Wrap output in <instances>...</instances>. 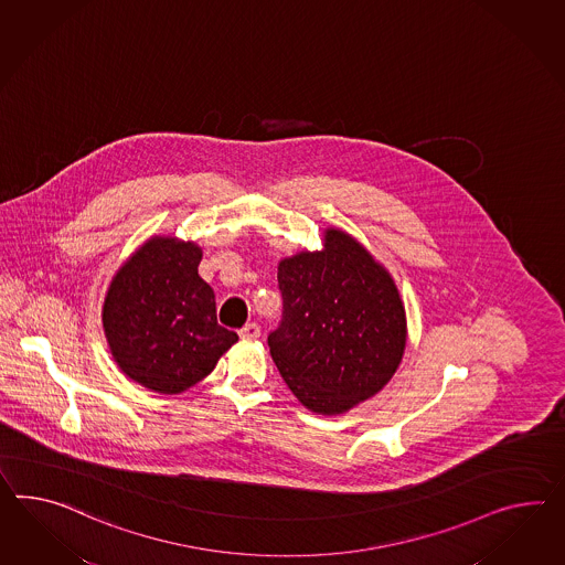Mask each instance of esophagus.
<instances>
[{
  "label": "esophagus",
  "instance_id": "1",
  "mask_svg": "<svg viewBox=\"0 0 565 565\" xmlns=\"http://www.w3.org/2000/svg\"><path fill=\"white\" fill-rule=\"evenodd\" d=\"M242 340H256L260 338V326L258 323H246L242 330H239Z\"/></svg>",
  "mask_w": 565,
  "mask_h": 565
}]
</instances>
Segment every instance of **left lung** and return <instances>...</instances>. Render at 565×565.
Listing matches in <instances>:
<instances>
[{
	"mask_svg": "<svg viewBox=\"0 0 565 565\" xmlns=\"http://www.w3.org/2000/svg\"><path fill=\"white\" fill-rule=\"evenodd\" d=\"M321 239V249L278 262L285 316L268 347L309 412L340 416L395 375L407 319L390 270L356 237L326 227Z\"/></svg>",
	"mask_w": 565,
	"mask_h": 565,
	"instance_id": "1",
	"label": "left lung"
}]
</instances>
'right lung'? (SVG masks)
Masks as SVG:
<instances>
[{
	"label": "right lung",
	"instance_id": "obj_1",
	"mask_svg": "<svg viewBox=\"0 0 565 565\" xmlns=\"http://www.w3.org/2000/svg\"><path fill=\"white\" fill-rule=\"evenodd\" d=\"M203 247L151 235L116 270L102 305V326L118 369L161 395L203 381L237 342L221 328L215 292L199 276Z\"/></svg>",
	"mask_w": 565,
	"mask_h": 565
}]
</instances>
